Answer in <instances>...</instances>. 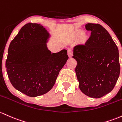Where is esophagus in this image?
Returning a JSON list of instances; mask_svg holds the SVG:
<instances>
[{
	"label": "esophagus",
	"instance_id": "34e87169",
	"mask_svg": "<svg viewBox=\"0 0 122 122\" xmlns=\"http://www.w3.org/2000/svg\"><path fill=\"white\" fill-rule=\"evenodd\" d=\"M68 55L69 57H71L73 55V53H72V51L71 49H68Z\"/></svg>",
	"mask_w": 122,
	"mask_h": 122
}]
</instances>
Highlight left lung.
I'll list each match as a JSON object with an SVG mask.
<instances>
[{
  "label": "left lung",
  "mask_w": 122,
  "mask_h": 122,
  "mask_svg": "<svg viewBox=\"0 0 122 122\" xmlns=\"http://www.w3.org/2000/svg\"><path fill=\"white\" fill-rule=\"evenodd\" d=\"M91 36L85 44L76 45L72 56L77 61L75 72L83 93L99 98L110 93L120 75L117 47L108 32L100 24H87Z\"/></svg>",
  "instance_id": "1"
}]
</instances>
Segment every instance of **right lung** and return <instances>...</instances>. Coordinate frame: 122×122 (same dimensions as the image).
Here are the masks:
<instances>
[{"mask_svg":"<svg viewBox=\"0 0 122 122\" xmlns=\"http://www.w3.org/2000/svg\"><path fill=\"white\" fill-rule=\"evenodd\" d=\"M50 37L41 24H26L8 49L6 68L9 80L15 89L29 97L49 92L69 58L65 49L51 53L47 45Z\"/></svg>","mask_w":122,"mask_h":122,"instance_id":"right-lung-1","label":"right lung"}]
</instances>
